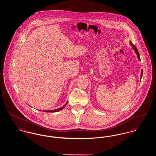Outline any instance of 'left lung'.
Here are the masks:
<instances>
[{
  "mask_svg": "<svg viewBox=\"0 0 156 156\" xmlns=\"http://www.w3.org/2000/svg\"><path fill=\"white\" fill-rule=\"evenodd\" d=\"M130 44L131 45V47L133 48V49L134 50V51H135L136 52V55H137V58H138V59L139 61H140V55H139V52L138 51V50H137V48H136V47L133 44H132V43L130 41ZM142 75H143V70L141 69V75H140V81H141V77H142Z\"/></svg>",
  "mask_w": 156,
  "mask_h": 156,
  "instance_id": "1",
  "label": "left lung"
}]
</instances>
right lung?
Instances as JSON below:
<instances>
[{"instance_id": "obj_1", "label": "right lung", "mask_w": 156, "mask_h": 156, "mask_svg": "<svg viewBox=\"0 0 156 156\" xmlns=\"http://www.w3.org/2000/svg\"><path fill=\"white\" fill-rule=\"evenodd\" d=\"M67 102H67L64 106H62V107H60L59 108H58V109H54V110H51V111H43L45 112H58L59 111L62 110L63 108H64L66 107V106L67 105Z\"/></svg>"}]
</instances>
